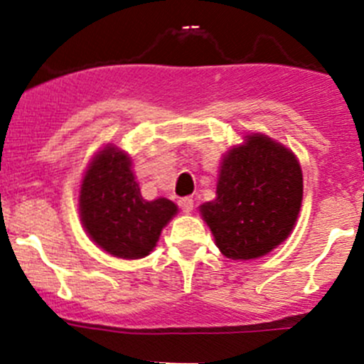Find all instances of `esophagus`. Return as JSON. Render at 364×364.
<instances>
[{"mask_svg":"<svg viewBox=\"0 0 364 364\" xmlns=\"http://www.w3.org/2000/svg\"><path fill=\"white\" fill-rule=\"evenodd\" d=\"M179 208L183 210V213H192L193 199H190V197H183V199H179Z\"/></svg>","mask_w":364,"mask_h":364,"instance_id":"esophagus-1","label":"esophagus"}]
</instances>
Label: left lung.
<instances>
[{
  "label": "left lung",
  "mask_w": 364,
  "mask_h": 364,
  "mask_svg": "<svg viewBox=\"0 0 364 364\" xmlns=\"http://www.w3.org/2000/svg\"><path fill=\"white\" fill-rule=\"evenodd\" d=\"M301 164L288 147L261 133L222 158L217 197L200 215L225 257L256 259L288 238L302 204Z\"/></svg>",
  "instance_id": "left-lung-1"
}]
</instances>
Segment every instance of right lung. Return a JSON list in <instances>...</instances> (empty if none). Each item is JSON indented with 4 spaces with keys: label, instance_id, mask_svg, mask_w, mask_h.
Returning <instances> with one entry per match:
<instances>
[{
    "label": "right lung",
    "instance_id": "1",
    "mask_svg": "<svg viewBox=\"0 0 364 364\" xmlns=\"http://www.w3.org/2000/svg\"><path fill=\"white\" fill-rule=\"evenodd\" d=\"M178 213L172 200H146L132 158L108 144L92 158L80 188V218L88 236L108 254L140 259L156 247L161 229Z\"/></svg>",
    "mask_w": 364,
    "mask_h": 364
}]
</instances>
